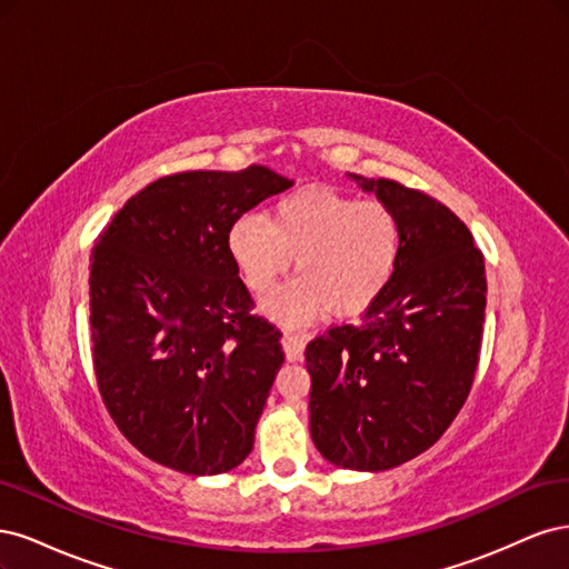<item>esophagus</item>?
Returning a JSON list of instances; mask_svg holds the SVG:
<instances>
[{
  "mask_svg": "<svg viewBox=\"0 0 569 569\" xmlns=\"http://www.w3.org/2000/svg\"><path fill=\"white\" fill-rule=\"evenodd\" d=\"M306 343H308V335H306V332H291V330H284L282 347H284L287 360H301V358H303Z\"/></svg>",
  "mask_w": 569,
  "mask_h": 569,
  "instance_id": "1",
  "label": "esophagus"
}]
</instances>
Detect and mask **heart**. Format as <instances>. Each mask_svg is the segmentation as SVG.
<instances>
[{"instance_id": "b5f03b06", "label": "heart", "mask_w": 569, "mask_h": 569, "mask_svg": "<svg viewBox=\"0 0 569 569\" xmlns=\"http://www.w3.org/2000/svg\"><path fill=\"white\" fill-rule=\"evenodd\" d=\"M228 249L256 295H272L291 268L301 278L270 301L272 316L299 325L330 311L353 318L385 295L403 249L387 203L311 187L272 203L268 218L239 216Z\"/></svg>"}]
</instances>
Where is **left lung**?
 Segmentation results:
<instances>
[{"label": "left lung", "mask_w": 569, "mask_h": 569, "mask_svg": "<svg viewBox=\"0 0 569 569\" xmlns=\"http://www.w3.org/2000/svg\"><path fill=\"white\" fill-rule=\"evenodd\" d=\"M396 213L403 249L360 322L306 349L311 437L337 468L380 472L435 446L468 401L485 332V256L441 201L393 180L356 178Z\"/></svg>", "instance_id": "8db88e82"}]
</instances>
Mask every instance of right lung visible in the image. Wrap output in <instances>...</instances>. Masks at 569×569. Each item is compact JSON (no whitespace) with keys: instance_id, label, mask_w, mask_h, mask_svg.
Listing matches in <instances>:
<instances>
[{"instance_id":"obj_1","label":"right lung","mask_w":569,"mask_h":569,"mask_svg":"<svg viewBox=\"0 0 569 569\" xmlns=\"http://www.w3.org/2000/svg\"><path fill=\"white\" fill-rule=\"evenodd\" d=\"M289 187L266 166L166 176L130 197L94 244L97 387L149 460L220 475L251 453L284 351L278 327L251 313L228 232Z\"/></svg>"}]
</instances>
